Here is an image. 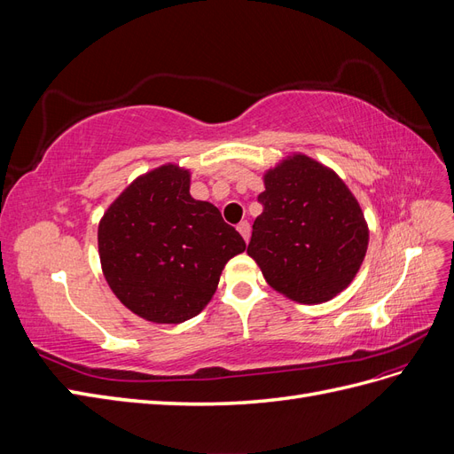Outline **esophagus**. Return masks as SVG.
I'll use <instances>...</instances> for the list:
<instances>
[{"instance_id": "esophagus-1", "label": "esophagus", "mask_w": 454, "mask_h": 454, "mask_svg": "<svg viewBox=\"0 0 454 454\" xmlns=\"http://www.w3.org/2000/svg\"><path fill=\"white\" fill-rule=\"evenodd\" d=\"M239 232L242 235V239L248 242L250 240V223L248 222H242V223H239Z\"/></svg>"}]
</instances>
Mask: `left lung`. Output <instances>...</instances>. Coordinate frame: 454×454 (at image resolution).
Instances as JSON below:
<instances>
[{"label": "left lung", "instance_id": "1", "mask_svg": "<svg viewBox=\"0 0 454 454\" xmlns=\"http://www.w3.org/2000/svg\"><path fill=\"white\" fill-rule=\"evenodd\" d=\"M248 255L274 292L303 305L333 299L358 274L369 244L362 206L325 164L292 153L263 174Z\"/></svg>", "mask_w": 454, "mask_h": 454}]
</instances>
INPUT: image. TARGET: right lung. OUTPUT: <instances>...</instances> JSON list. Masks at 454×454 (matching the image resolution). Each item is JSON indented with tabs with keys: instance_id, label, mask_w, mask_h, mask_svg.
Returning a JSON list of instances; mask_svg holds the SVG:
<instances>
[{
	"instance_id": "add662e5",
	"label": "right lung",
	"mask_w": 454,
	"mask_h": 454,
	"mask_svg": "<svg viewBox=\"0 0 454 454\" xmlns=\"http://www.w3.org/2000/svg\"><path fill=\"white\" fill-rule=\"evenodd\" d=\"M191 172L167 162L109 204L98 225L107 286L130 312L153 324H182L214 297L244 239L212 202L189 193Z\"/></svg>"
}]
</instances>
